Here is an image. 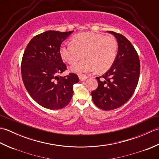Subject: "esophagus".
Returning a JSON list of instances; mask_svg holds the SVG:
<instances>
[{
    "instance_id": "34e87169",
    "label": "esophagus",
    "mask_w": 159,
    "mask_h": 159,
    "mask_svg": "<svg viewBox=\"0 0 159 159\" xmlns=\"http://www.w3.org/2000/svg\"><path fill=\"white\" fill-rule=\"evenodd\" d=\"M79 79L80 81H84V80H85L87 78H88L87 77V76L84 75V74H79Z\"/></svg>"
}]
</instances>
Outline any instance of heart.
<instances>
[{"instance_id": "1", "label": "heart", "mask_w": 159, "mask_h": 159, "mask_svg": "<svg viewBox=\"0 0 159 159\" xmlns=\"http://www.w3.org/2000/svg\"><path fill=\"white\" fill-rule=\"evenodd\" d=\"M60 55L68 63H72L83 56L84 59L71 66L72 72L80 74L97 71L106 72L116 59L117 43L113 36L92 32L75 35L72 43H64L60 47Z\"/></svg>"}]
</instances>
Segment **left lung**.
Segmentation results:
<instances>
[{
  "mask_svg": "<svg viewBox=\"0 0 159 159\" xmlns=\"http://www.w3.org/2000/svg\"><path fill=\"white\" fill-rule=\"evenodd\" d=\"M117 39L116 59L102 76L96 77L98 86L92 92L93 103L105 111L121 107L133 95L140 74L139 56L132 43L122 35L107 31Z\"/></svg>",
  "mask_w": 159,
  "mask_h": 159,
  "instance_id": "obj_1",
  "label": "left lung"
}]
</instances>
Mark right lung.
I'll return each mask as SVG.
<instances>
[{
  "label": "right lung",
  "instance_id": "right-lung-1",
  "mask_svg": "<svg viewBox=\"0 0 159 159\" xmlns=\"http://www.w3.org/2000/svg\"><path fill=\"white\" fill-rule=\"evenodd\" d=\"M74 31H48L35 36L24 52L21 72L24 85L37 103L46 109H63L70 103L76 74L59 76L67 67L60 55L62 42Z\"/></svg>",
  "mask_w": 159,
  "mask_h": 159
}]
</instances>
